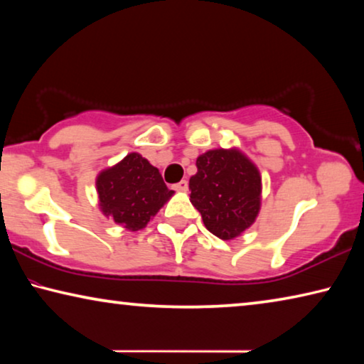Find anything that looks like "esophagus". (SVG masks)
<instances>
[{"mask_svg": "<svg viewBox=\"0 0 364 364\" xmlns=\"http://www.w3.org/2000/svg\"><path fill=\"white\" fill-rule=\"evenodd\" d=\"M173 188H175L176 191H186V189H188V181H186V180H181L180 183L173 184Z\"/></svg>", "mask_w": 364, "mask_h": 364, "instance_id": "1", "label": "esophagus"}]
</instances>
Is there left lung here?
Instances as JSON below:
<instances>
[{"label":"left lung","mask_w":364,"mask_h":364,"mask_svg":"<svg viewBox=\"0 0 364 364\" xmlns=\"http://www.w3.org/2000/svg\"><path fill=\"white\" fill-rule=\"evenodd\" d=\"M191 176V204L215 236L230 241L254 225L262 204V176L257 165L232 149H212L197 157Z\"/></svg>","instance_id":"obj_1"}]
</instances>
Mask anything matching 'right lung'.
I'll list each match as a JSON object with an SVG mask.
<instances>
[{
  "label": "right lung",
  "instance_id": "1",
  "mask_svg": "<svg viewBox=\"0 0 364 364\" xmlns=\"http://www.w3.org/2000/svg\"><path fill=\"white\" fill-rule=\"evenodd\" d=\"M100 208L128 231L146 228L175 191L167 188L159 170L138 152L128 154L96 178Z\"/></svg>",
  "mask_w": 364,
  "mask_h": 364
}]
</instances>
